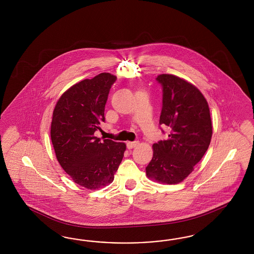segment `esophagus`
<instances>
[{
	"label": "esophagus",
	"instance_id": "1",
	"mask_svg": "<svg viewBox=\"0 0 254 254\" xmlns=\"http://www.w3.org/2000/svg\"><path fill=\"white\" fill-rule=\"evenodd\" d=\"M138 144V141H128V142L127 143V147L128 149H132V148L137 146Z\"/></svg>",
	"mask_w": 254,
	"mask_h": 254
}]
</instances>
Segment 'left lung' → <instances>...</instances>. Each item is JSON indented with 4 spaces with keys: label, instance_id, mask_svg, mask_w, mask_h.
<instances>
[{
    "label": "left lung",
    "instance_id": "obj_1",
    "mask_svg": "<svg viewBox=\"0 0 254 254\" xmlns=\"http://www.w3.org/2000/svg\"><path fill=\"white\" fill-rule=\"evenodd\" d=\"M155 79L163 92L159 124L170 132L167 139L154 143L146 174L156 182L174 185L183 182L207 152L211 119L208 102L194 85L172 74Z\"/></svg>",
    "mask_w": 254,
    "mask_h": 254
}]
</instances>
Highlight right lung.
Segmentation results:
<instances>
[{
  "label": "right lung",
  "instance_id": "1",
  "mask_svg": "<svg viewBox=\"0 0 254 254\" xmlns=\"http://www.w3.org/2000/svg\"><path fill=\"white\" fill-rule=\"evenodd\" d=\"M116 76L102 72L77 83L58 100L51 124V140L62 169L77 185L98 189L114 181L126 144L94 136L105 122L108 95Z\"/></svg>",
  "mask_w": 254,
  "mask_h": 254
}]
</instances>
